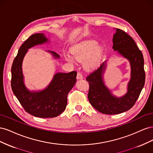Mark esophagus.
I'll return each mask as SVG.
<instances>
[{"label": "esophagus", "instance_id": "34e87169", "mask_svg": "<svg viewBox=\"0 0 153 153\" xmlns=\"http://www.w3.org/2000/svg\"><path fill=\"white\" fill-rule=\"evenodd\" d=\"M76 78L78 80H81L83 78V76L82 75V73L80 72H78L77 73V76H76Z\"/></svg>", "mask_w": 153, "mask_h": 153}]
</instances>
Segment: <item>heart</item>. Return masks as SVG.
<instances>
[{
  "mask_svg": "<svg viewBox=\"0 0 153 153\" xmlns=\"http://www.w3.org/2000/svg\"><path fill=\"white\" fill-rule=\"evenodd\" d=\"M103 50L99 47V44L94 40L84 41L78 45L73 50V57L76 61L85 62V68L88 70H93L98 67L101 59ZM66 59L73 62L70 55H66Z\"/></svg>",
  "mask_w": 153,
  "mask_h": 153,
  "instance_id": "b5f03b06",
  "label": "heart"
}]
</instances>
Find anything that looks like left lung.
Listing matches in <instances>:
<instances>
[{"instance_id": "1", "label": "left lung", "mask_w": 153, "mask_h": 153, "mask_svg": "<svg viewBox=\"0 0 153 153\" xmlns=\"http://www.w3.org/2000/svg\"><path fill=\"white\" fill-rule=\"evenodd\" d=\"M112 41L114 50L128 59L130 64L131 77L126 93L117 97L105 85L103 75L106 61L86 78L89 82L88 99L91 105L100 112L108 115L121 114L130 109L139 97L146 78L142 53L131 37L124 31L115 29Z\"/></svg>"}]
</instances>
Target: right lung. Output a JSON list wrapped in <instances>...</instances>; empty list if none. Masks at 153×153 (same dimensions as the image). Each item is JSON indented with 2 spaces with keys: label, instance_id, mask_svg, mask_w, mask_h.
Here are the masks:
<instances>
[{
  "label": "right lung",
  "instance_id": "1",
  "mask_svg": "<svg viewBox=\"0 0 153 153\" xmlns=\"http://www.w3.org/2000/svg\"><path fill=\"white\" fill-rule=\"evenodd\" d=\"M49 40L43 33L30 36L22 44L11 68V88L14 94L25 110L35 117L52 118L66 109L67 96L76 82V71L57 73L49 85L43 90L30 91L24 84L22 62L29 48L42 45ZM55 59L60 56L53 51H48Z\"/></svg>",
  "mask_w": 153,
  "mask_h": 153
}]
</instances>
